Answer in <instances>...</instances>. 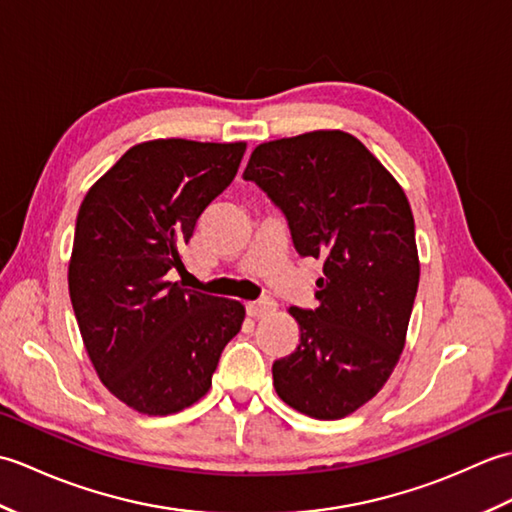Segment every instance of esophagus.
Wrapping results in <instances>:
<instances>
[{"instance_id":"34e87169","label":"esophagus","mask_w":512,"mask_h":512,"mask_svg":"<svg viewBox=\"0 0 512 512\" xmlns=\"http://www.w3.org/2000/svg\"><path fill=\"white\" fill-rule=\"evenodd\" d=\"M246 310H248L250 317L262 319V317H268V314H273L277 310V301L273 297H262L257 301H250Z\"/></svg>"}]
</instances>
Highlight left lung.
Wrapping results in <instances>:
<instances>
[{"instance_id": "left-lung-1", "label": "left lung", "mask_w": 512, "mask_h": 512, "mask_svg": "<svg viewBox=\"0 0 512 512\" xmlns=\"http://www.w3.org/2000/svg\"><path fill=\"white\" fill-rule=\"evenodd\" d=\"M244 180L286 215L301 257L323 259L317 308L292 306L297 350L273 363L279 398L319 420L372 400L405 347L420 264L405 191L345 132L259 145Z\"/></svg>"}]
</instances>
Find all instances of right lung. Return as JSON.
Returning a JSON list of instances; mask_svg holds the SVG:
<instances>
[{"label": "right lung", "mask_w": 512, "mask_h": 512, "mask_svg": "<svg viewBox=\"0 0 512 512\" xmlns=\"http://www.w3.org/2000/svg\"><path fill=\"white\" fill-rule=\"evenodd\" d=\"M246 143L136 145L81 202L68 270L85 350L112 394L147 416L198 402L242 330L235 299L167 281L195 222L233 182Z\"/></svg>", "instance_id": "obj_1"}]
</instances>
